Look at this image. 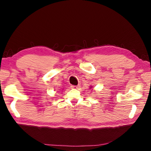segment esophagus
<instances>
[{"label": "esophagus", "mask_w": 151, "mask_h": 151, "mask_svg": "<svg viewBox=\"0 0 151 151\" xmlns=\"http://www.w3.org/2000/svg\"><path fill=\"white\" fill-rule=\"evenodd\" d=\"M71 87H72L73 88H75V89H79L81 88V86L80 85H76V86L73 85V86H71Z\"/></svg>", "instance_id": "34e87169"}]
</instances>
